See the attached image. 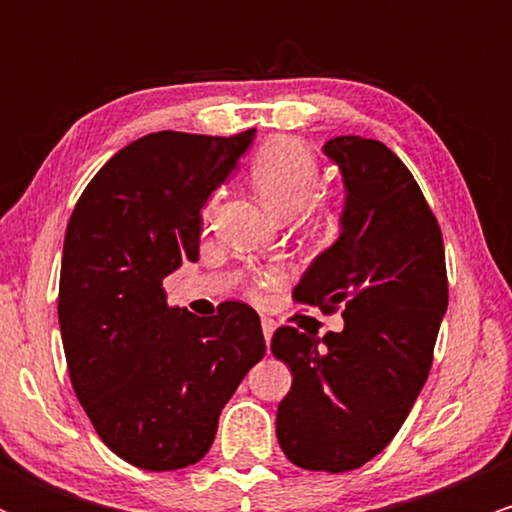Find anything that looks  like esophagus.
I'll return each mask as SVG.
<instances>
[{
  "mask_svg": "<svg viewBox=\"0 0 512 512\" xmlns=\"http://www.w3.org/2000/svg\"><path fill=\"white\" fill-rule=\"evenodd\" d=\"M262 334H264V342H272V334H274V322L269 320V317H264L262 320Z\"/></svg>",
  "mask_w": 512,
  "mask_h": 512,
  "instance_id": "1",
  "label": "esophagus"
}]
</instances>
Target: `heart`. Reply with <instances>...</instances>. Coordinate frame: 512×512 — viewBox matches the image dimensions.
Returning <instances> with one entry per match:
<instances>
[{
	"instance_id": "b5f03b06",
	"label": "heart",
	"mask_w": 512,
	"mask_h": 512,
	"mask_svg": "<svg viewBox=\"0 0 512 512\" xmlns=\"http://www.w3.org/2000/svg\"><path fill=\"white\" fill-rule=\"evenodd\" d=\"M250 180L262 204L279 219H289L298 211H310L317 228H330L334 214L330 209H320L313 204V197L320 187V166L315 156L298 144L296 139L276 137L257 149L250 161ZM211 207L204 209V221H209ZM274 276H264L262 284H269Z\"/></svg>"
}]
</instances>
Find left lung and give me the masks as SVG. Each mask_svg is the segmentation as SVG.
Listing matches in <instances>:
<instances>
[{"label": "left lung", "instance_id": "obj_1", "mask_svg": "<svg viewBox=\"0 0 512 512\" xmlns=\"http://www.w3.org/2000/svg\"><path fill=\"white\" fill-rule=\"evenodd\" d=\"M322 154L342 173V231L293 298L342 305L344 330L274 332L272 354L293 373L276 438L298 467L339 474L383 452L414 407L448 310V276L436 216L383 142L344 134Z\"/></svg>", "mask_w": 512, "mask_h": 512}]
</instances>
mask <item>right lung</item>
Masks as SVG:
<instances>
[{
    "label": "right lung",
    "instance_id": "right-lung-1",
    "mask_svg": "<svg viewBox=\"0 0 512 512\" xmlns=\"http://www.w3.org/2000/svg\"><path fill=\"white\" fill-rule=\"evenodd\" d=\"M255 129L233 137L154 132L93 175L69 219L60 330L69 378L101 440L149 472L190 467L221 409L264 356L260 315L170 308L163 279L199 260L202 211L238 168Z\"/></svg>",
    "mask_w": 512,
    "mask_h": 512
}]
</instances>
